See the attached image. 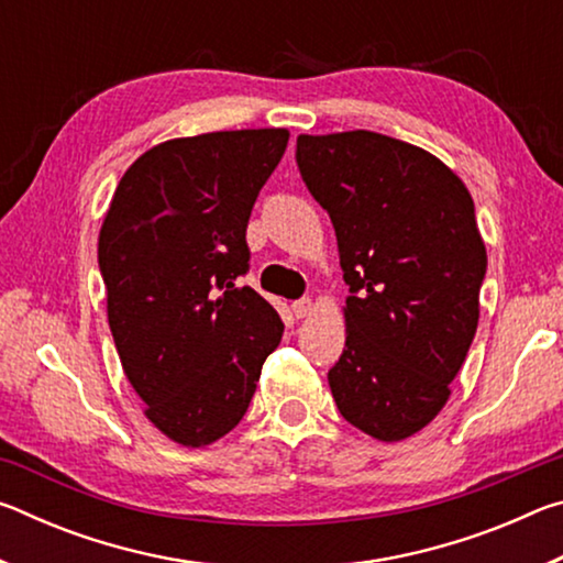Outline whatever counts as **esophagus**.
<instances>
[{
	"label": "esophagus",
	"instance_id": "esophagus-1",
	"mask_svg": "<svg viewBox=\"0 0 563 563\" xmlns=\"http://www.w3.org/2000/svg\"><path fill=\"white\" fill-rule=\"evenodd\" d=\"M312 310H316V302H312L310 298H300V300L292 302V316L298 320L312 316Z\"/></svg>",
	"mask_w": 563,
	"mask_h": 563
}]
</instances>
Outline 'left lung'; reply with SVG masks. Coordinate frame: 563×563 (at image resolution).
Listing matches in <instances>:
<instances>
[{
  "mask_svg": "<svg viewBox=\"0 0 563 563\" xmlns=\"http://www.w3.org/2000/svg\"><path fill=\"white\" fill-rule=\"evenodd\" d=\"M295 161L350 285L332 397L357 430L407 440L446 405L479 322L487 247L470 190L430 151L375 131L300 133Z\"/></svg>",
  "mask_w": 563,
  "mask_h": 563,
  "instance_id": "obj_1",
  "label": "left lung"
}]
</instances>
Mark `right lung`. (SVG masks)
<instances>
[{"instance_id": "right-lung-1", "label": "right lung", "mask_w": 563, "mask_h": 563, "mask_svg": "<svg viewBox=\"0 0 563 563\" xmlns=\"http://www.w3.org/2000/svg\"><path fill=\"white\" fill-rule=\"evenodd\" d=\"M285 129L170 139L129 166L99 233V268L123 373L168 440L206 446L241 422L283 320L238 288L245 228L280 164Z\"/></svg>"}]
</instances>
